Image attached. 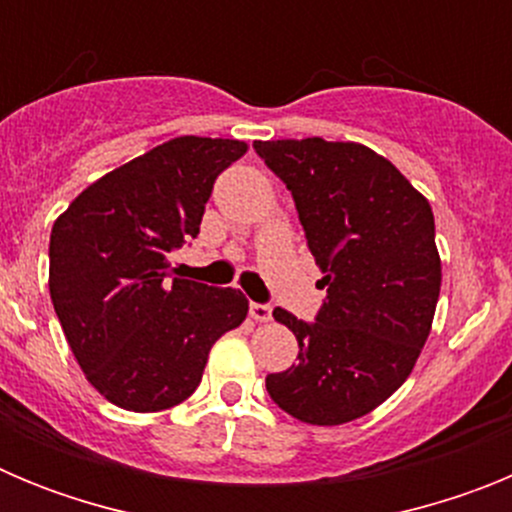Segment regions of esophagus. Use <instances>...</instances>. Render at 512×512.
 <instances>
[{
  "instance_id": "34e87169",
  "label": "esophagus",
  "mask_w": 512,
  "mask_h": 512,
  "mask_svg": "<svg viewBox=\"0 0 512 512\" xmlns=\"http://www.w3.org/2000/svg\"><path fill=\"white\" fill-rule=\"evenodd\" d=\"M251 318L256 323H269L271 320V307L269 305H259V302H253L251 305Z\"/></svg>"
}]
</instances>
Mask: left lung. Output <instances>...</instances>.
Masks as SVG:
<instances>
[{
    "label": "left lung",
    "instance_id": "left-lung-1",
    "mask_svg": "<svg viewBox=\"0 0 512 512\" xmlns=\"http://www.w3.org/2000/svg\"><path fill=\"white\" fill-rule=\"evenodd\" d=\"M253 148L295 197L328 289L312 325L274 310L300 354L266 377V390L302 423H351L400 390L428 341L441 292L433 210L392 161L361 143L256 140Z\"/></svg>",
    "mask_w": 512,
    "mask_h": 512
}]
</instances>
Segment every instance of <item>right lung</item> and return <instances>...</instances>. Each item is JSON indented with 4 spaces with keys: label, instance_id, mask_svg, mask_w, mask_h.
<instances>
[{
    "label": "right lung",
    "instance_id": "add662e5",
    "mask_svg": "<svg viewBox=\"0 0 512 512\" xmlns=\"http://www.w3.org/2000/svg\"><path fill=\"white\" fill-rule=\"evenodd\" d=\"M246 151L179 135L99 176L56 217L53 307L87 382L117 408L187 400L217 338L246 320L241 289L169 279V253L200 233L217 174Z\"/></svg>",
    "mask_w": 512,
    "mask_h": 512
}]
</instances>
